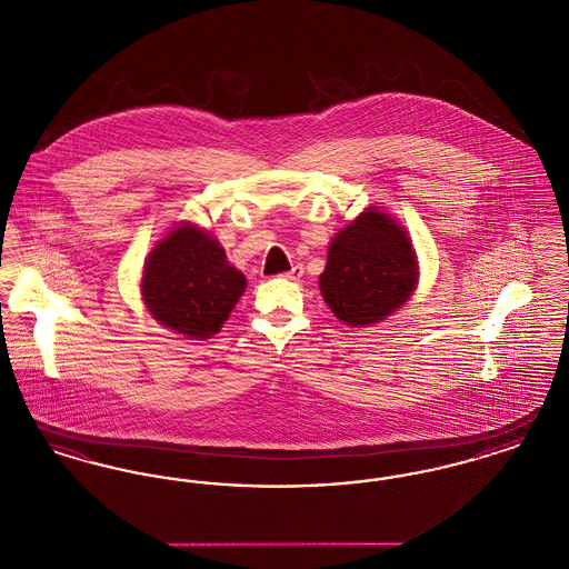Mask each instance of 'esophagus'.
Listing matches in <instances>:
<instances>
[{
  "instance_id": "obj_1",
  "label": "esophagus",
  "mask_w": 569,
  "mask_h": 569,
  "mask_svg": "<svg viewBox=\"0 0 569 569\" xmlns=\"http://www.w3.org/2000/svg\"><path fill=\"white\" fill-rule=\"evenodd\" d=\"M302 272H305L302 264H295L290 271L283 272V277H286V279H292V281H297V279L302 277Z\"/></svg>"
}]
</instances>
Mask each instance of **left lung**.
Segmentation results:
<instances>
[{"instance_id":"1","label":"left lung","mask_w":569,"mask_h":569,"mask_svg":"<svg viewBox=\"0 0 569 569\" xmlns=\"http://www.w3.org/2000/svg\"><path fill=\"white\" fill-rule=\"evenodd\" d=\"M418 283V258L406 228L369 207L335 234L320 290L348 326L376 325L401 309Z\"/></svg>"}]
</instances>
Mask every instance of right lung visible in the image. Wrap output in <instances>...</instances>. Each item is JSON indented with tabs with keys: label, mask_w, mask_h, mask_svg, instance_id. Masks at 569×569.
Instances as JSON below:
<instances>
[{
	"label": "right lung",
	"mask_w": 569,
	"mask_h": 569,
	"mask_svg": "<svg viewBox=\"0 0 569 569\" xmlns=\"http://www.w3.org/2000/svg\"><path fill=\"white\" fill-rule=\"evenodd\" d=\"M247 279L209 232L183 221L153 247L140 292L160 325L190 339H209L243 297Z\"/></svg>",
	"instance_id": "add662e5"
}]
</instances>
